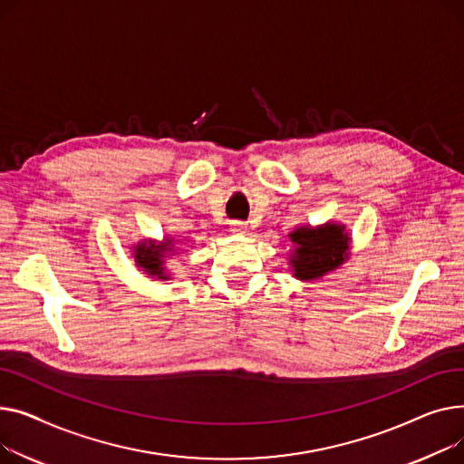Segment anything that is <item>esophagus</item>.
Returning <instances> with one entry per match:
<instances>
[{
	"instance_id": "obj_1",
	"label": "esophagus",
	"mask_w": 464,
	"mask_h": 464,
	"mask_svg": "<svg viewBox=\"0 0 464 464\" xmlns=\"http://www.w3.org/2000/svg\"><path fill=\"white\" fill-rule=\"evenodd\" d=\"M230 232H234V234H247V225L245 223H241V221H232L230 223Z\"/></svg>"
}]
</instances>
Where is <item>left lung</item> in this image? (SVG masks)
I'll list each match as a JSON object with an SVG mask.
<instances>
[{
	"label": "left lung",
	"instance_id": "8db88e82",
	"mask_svg": "<svg viewBox=\"0 0 464 464\" xmlns=\"http://www.w3.org/2000/svg\"><path fill=\"white\" fill-rule=\"evenodd\" d=\"M292 249L288 266L299 281H318L341 267L350 256V234L343 223L304 225L288 234Z\"/></svg>",
	"mask_w": 464,
	"mask_h": 464
}]
</instances>
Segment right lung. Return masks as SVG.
<instances>
[{"label": "right lung", "instance_id": "right-lung-1", "mask_svg": "<svg viewBox=\"0 0 464 464\" xmlns=\"http://www.w3.org/2000/svg\"><path fill=\"white\" fill-rule=\"evenodd\" d=\"M174 249V237L162 239L159 245L153 239H142L132 247V256L134 262L142 271H146V276L157 277L160 281H169L170 276L167 274L165 267V256L167 253Z\"/></svg>", "mask_w": 464, "mask_h": 464}]
</instances>
